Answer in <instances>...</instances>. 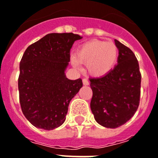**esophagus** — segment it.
I'll list each match as a JSON object with an SVG mask.
<instances>
[{
	"mask_svg": "<svg viewBox=\"0 0 158 158\" xmlns=\"http://www.w3.org/2000/svg\"><path fill=\"white\" fill-rule=\"evenodd\" d=\"M83 85L88 86L89 85V81H88L87 79H83Z\"/></svg>",
	"mask_w": 158,
	"mask_h": 158,
	"instance_id": "obj_1",
	"label": "esophagus"
}]
</instances>
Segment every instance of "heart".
<instances>
[{"label": "heart", "instance_id": "1", "mask_svg": "<svg viewBox=\"0 0 158 158\" xmlns=\"http://www.w3.org/2000/svg\"><path fill=\"white\" fill-rule=\"evenodd\" d=\"M118 59V48L114 42L93 40L79 47L72 62L75 67L79 63L86 65L92 76L102 77L114 68Z\"/></svg>", "mask_w": 158, "mask_h": 158}]
</instances>
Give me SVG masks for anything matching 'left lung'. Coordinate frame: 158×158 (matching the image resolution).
Here are the masks:
<instances>
[{"label":"left lung","mask_w":158,"mask_h":158,"mask_svg":"<svg viewBox=\"0 0 158 158\" xmlns=\"http://www.w3.org/2000/svg\"><path fill=\"white\" fill-rule=\"evenodd\" d=\"M118 48V65L110 73L90 79L91 110L96 121L107 128L125 124L136 112L140 97L141 74L130 48L115 40Z\"/></svg>","instance_id":"left-lung-1"}]
</instances>
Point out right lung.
<instances>
[{"label":"right lung","instance_id":"obj_1","mask_svg":"<svg viewBox=\"0 0 158 158\" xmlns=\"http://www.w3.org/2000/svg\"><path fill=\"white\" fill-rule=\"evenodd\" d=\"M73 33H50L28 46L22 57L19 77V101L24 116L35 127L53 130L66 120L70 101L83 87L81 79L65 75Z\"/></svg>","mask_w":158,"mask_h":158}]
</instances>
